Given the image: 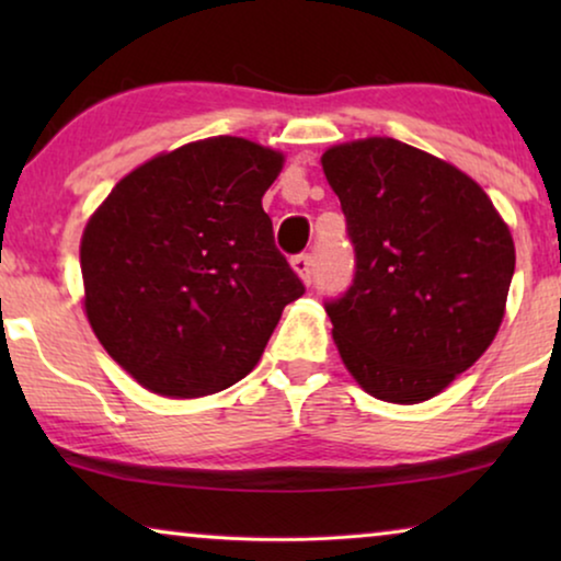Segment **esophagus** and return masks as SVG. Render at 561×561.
Here are the masks:
<instances>
[{
	"instance_id": "1",
	"label": "esophagus",
	"mask_w": 561,
	"mask_h": 561,
	"mask_svg": "<svg viewBox=\"0 0 561 561\" xmlns=\"http://www.w3.org/2000/svg\"><path fill=\"white\" fill-rule=\"evenodd\" d=\"M290 265H294V271L298 273V278H301L304 283L313 280V260L309 252H301V255L290 257Z\"/></svg>"
}]
</instances>
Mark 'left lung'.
I'll return each instance as SVG.
<instances>
[{"label":"left lung","instance_id":"left-lung-1","mask_svg":"<svg viewBox=\"0 0 561 561\" xmlns=\"http://www.w3.org/2000/svg\"><path fill=\"white\" fill-rule=\"evenodd\" d=\"M355 248L324 309L347 370L388 403L426 401L495 340L516 250L485 191L393 137L321 156Z\"/></svg>","mask_w":561,"mask_h":561}]
</instances>
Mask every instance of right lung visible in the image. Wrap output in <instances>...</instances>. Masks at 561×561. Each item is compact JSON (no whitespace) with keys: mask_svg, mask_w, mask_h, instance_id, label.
Wrapping results in <instances>:
<instances>
[{"mask_svg":"<svg viewBox=\"0 0 561 561\" xmlns=\"http://www.w3.org/2000/svg\"><path fill=\"white\" fill-rule=\"evenodd\" d=\"M283 156L209 137L125 175L89 219V324L152 393L198 398L257 365L304 280L275 248L263 194Z\"/></svg>","mask_w":561,"mask_h":561,"instance_id":"obj_1","label":"right lung"}]
</instances>
